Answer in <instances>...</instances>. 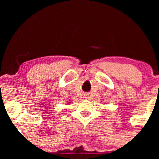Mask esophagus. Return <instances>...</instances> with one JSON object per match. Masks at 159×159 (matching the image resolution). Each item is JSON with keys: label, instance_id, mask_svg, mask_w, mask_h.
Segmentation results:
<instances>
[{"label": "esophagus", "instance_id": "esophagus-1", "mask_svg": "<svg viewBox=\"0 0 159 159\" xmlns=\"http://www.w3.org/2000/svg\"><path fill=\"white\" fill-rule=\"evenodd\" d=\"M85 98H88V97H85Z\"/></svg>", "mask_w": 159, "mask_h": 159}]
</instances>
